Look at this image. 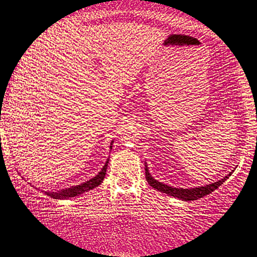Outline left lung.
Wrapping results in <instances>:
<instances>
[{"label":"left lung","instance_id":"obj_1","mask_svg":"<svg viewBox=\"0 0 257 257\" xmlns=\"http://www.w3.org/2000/svg\"><path fill=\"white\" fill-rule=\"evenodd\" d=\"M230 175H231V173L225 177H223L222 180L217 181V182L207 184V186H204V187L183 189V188H174V187L167 186V184L159 182V181L153 179V177L150 176L148 168H147V166H146V179H147V181H148V183L150 184V186H152L153 188H155V189H157L159 191H161V193H166V194L170 195V196L181 198V200H184V201H194V200H197V198L206 196V195H208V194L213 193V191L215 189H217L221 184H223L224 181L227 180Z\"/></svg>","mask_w":257,"mask_h":257}]
</instances>
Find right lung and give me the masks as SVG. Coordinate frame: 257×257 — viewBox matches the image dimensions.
Wrapping results in <instances>:
<instances>
[{
    "instance_id": "add662e5",
    "label": "right lung",
    "mask_w": 257,
    "mask_h": 257,
    "mask_svg": "<svg viewBox=\"0 0 257 257\" xmlns=\"http://www.w3.org/2000/svg\"><path fill=\"white\" fill-rule=\"evenodd\" d=\"M108 161L105 162V164L103 166V168L100 173L97 174L96 176L93 177L91 180L87 181V182L80 184V186H75V187H70L68 188V189H62L60 191H56V193H49V191H46V194L48 196L53 197V198H69V197H74V196H77V195H81L83 194L84 191H88L90 189H94V188H96L97 186H100L102 181H103L104 176H105V173H107V166H108Z\"/></svg>"
}]
</instances>
